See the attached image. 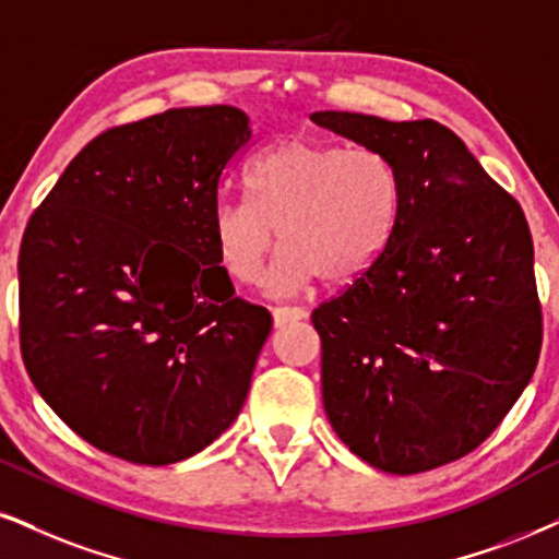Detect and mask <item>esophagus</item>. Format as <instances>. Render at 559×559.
<instances>
[{
  "mask_svg": "<svg viewBox=\"0 0 559 559\" xmlns=\"http://www.w3.org/2000/svg\"><path fill=\"white\" fill-rule=\"evenodd\" d=\"M272 316H274V326H287V323L306 319V308H300V306H274Z\"/></svg>",
  "mask_w": 559,
  "mask_h": 559,
  "instance_id": "esophagus-1",
  "label": "esophagus"
}]
</instances>
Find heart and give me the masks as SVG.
<instances>
[{
	"label": "heart",
	"instance_id": "obj_1",
	"mask_svg": "<svg viewBox=\"0 0 559 559\" xmlns=\"http://www.w3.org/2000/svg\"><path fill=\"white\" fill-rule=\"evenodd\" d=\"M246 197H223L212 236L223 266L240 285H257L272 248L290 246L274 282L293 285L319 274L349 282L389 248L402 212V176L376 147H342L293 136L248 165Z\"/></svg>",
	"mask_w": 559,
	"mask_h": 559
}]
</instances>
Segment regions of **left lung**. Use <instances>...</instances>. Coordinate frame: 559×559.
I'll return each instance as SVG.
<instances>
[{"mask_svg":"<svg viewBox=\"0 0 559 559\" xmlns=\"http://www.w3.org/2000/svg\"><path fill=\"white\" fill-rule=\"evenodd\" d=\"M311 119L381 150L402 176L383 257L311 313L323 409L376 469L451 464L492 436L539 362L526 217L443 123L347 111Z\"/></svg>","mask_w":559,"mask_h":559,"instance_id":"1","label":"left lung"}]
</instances>
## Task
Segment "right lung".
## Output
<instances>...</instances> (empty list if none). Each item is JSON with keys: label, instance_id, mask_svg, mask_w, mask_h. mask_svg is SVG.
I'll list each match as a JSON object with an SVG mask.
<instances>
[{"label": "right lung", "instance_id": "add662e5", "mask_svg": "<svg viewBox=\"0 0 559 559\" xmlns=\"http://www.w3.org/2000/svg\"><path fill=\"white\" fill-rule=\"evenodd\" d=\"M251 140L233 106L170 108L87 142L27 219L20 353L82 440L165 466L236 423L272 313L238 298L212 236Z\"/></svg>", "mask_w": 559, "mask_h": 559}]
</instances>
